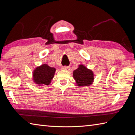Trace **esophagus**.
Segmentation results:
<instances>
[{
    "instance_id": "1",
    "label": "esophagus",
    "mask_w": 135,
    "mask_h": 135,
    "mask_svg": "<svg viewBox=\"0 0 135 135\" xmlns=\"http://www.w3.org/2000/svg\"><path fill=\"white\" fill-rule=\"evenodd\" d=\"M62 70H66V71H70V67H66V66H64V67H62Z\"/></svg>"
}]
</instances>
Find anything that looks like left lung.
<instances>
[{"label": "left lung", "mask_w": 135, "mask_h": 135, "mask_svg": "<svg viewBox=\"0 0 135 135\" xmlns=\"http://www.w3.org/2000/svg\"><path fill=\"white\" fill-rule=\"evenodd\" d=\"M73 78L78 86H89L93 83L94 75L92 70L84 65L79 64L78 68L73 71Z\"/></svg>", "instance_id": "8db88e82"}]
</instances>
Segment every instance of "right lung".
<instances>
[{
    "mask_svg": "<svg viewBox=\"0 0 135 135\" xmlns=\"http://www.w3.org/2000/svg\"><path fill=\"white\" fill-rule=\"evenodd\" d=\"M56 69L46 64L36 67L32 72L33 81L38 86L49 85L53 78Z\"/></svg>",
    "mask_w": 135,
    "mask_h": 135,
    "instance_id": "obj_1",
    "label": "right lung"
}]
</instances>
